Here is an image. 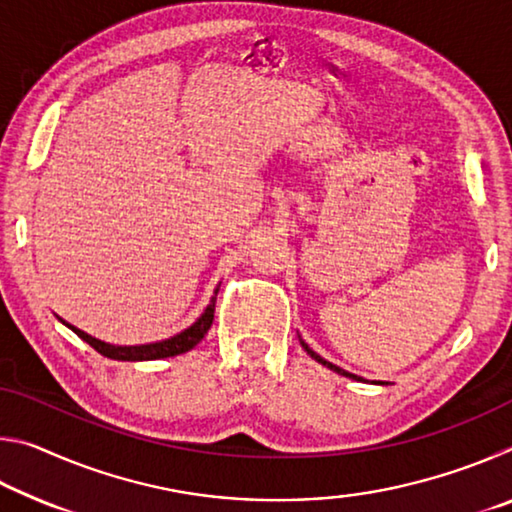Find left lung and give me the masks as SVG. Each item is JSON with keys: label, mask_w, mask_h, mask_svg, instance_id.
<instances>
[{"label": "left lung", "mask_w": 512, "mask_h": 512, "mask_svg": "<svg viewBox=\"0 0 512 512\" xmlns=\"http://www.w3.org/2000/svg\"><path fill=\"white\" fill-rule=\"evenodd\" d=\"M302 348H305V350H307V354H309V357H311V359H316L318 363H323V366H327L329 370L339 372V375H343V377H350V379H361V377H357V375H350V372H348V370H343V368H339V366H334V363H329V361H325L323 357H318V354H316L314 350H311L307 343H302Z\"/></svg>", "instance_id": "1"}]
</instances>
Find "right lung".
Listing matches in <instances>:
<instances>
[{"instance_id": "right-lung-1", "label": "right lung", "mask_w": 512, "mask_h": 512, "mask_svg": "<svg viewBox=\"0 0 512 512\" xmlns=\"http://www.w3.org/2000/svg\"><path fill=\"white\" fill-rule=\"evenodd\" d=\"M216 293L219 289L214 291V298L210 300V305L205 307V311L201 314V318L196 320L194 325H189L183 332L171 336V339H164L158 343H146V345H110V343H103L99 339H94V336L81 332V329H76L74 325H67L72 327V332H76L81 336L85 343H90L94 350L103 357L108 359H117V361H151V359H167V357H176V354H183L189 352L203 341V336L207 334V329L212 327V320H214V307H216Z\"/></svg>"}]
</instances>
